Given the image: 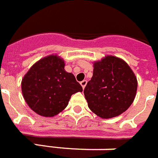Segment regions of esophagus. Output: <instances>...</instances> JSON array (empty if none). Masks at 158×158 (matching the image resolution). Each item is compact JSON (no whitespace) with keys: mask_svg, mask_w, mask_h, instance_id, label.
I'll return each mask as SVG.
<instances>
[{"mask_svg":"<svg viewBox=\"0 0 158 158\" xmlns=\"http://www.w3.org/2000/svg\"><path fill=\"white\" fill-rule=\"evenodd\" d=\"M86 84H87V81H86V80L82 81H81V86H82L83 89H84V88H85V85H86Z\"/></svg>","mask_w":158,"mask_h":158,"instance_id":"obj_1","label":"esophagus"}]
</instances>
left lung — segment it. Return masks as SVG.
I'll return each mask as SVG.
<instances>
[{
    "label": "left lung",
    "instance_id": "left-lung-1",
    "mask_svg": "<svg viewBox=\"0 0 158 158\" xmlns=\"http://www.w3.org/2000/svg\"><path fill=\"white\" fill-rule=\"evenodd\" d=\"M93 77L84 89L90 110L103 119L119 116L135 98L138 81L123 59L107 55L93 63Z\"/></svg>",
    "mask_w": 158,
    "mask_h": 158
}]
</instances>
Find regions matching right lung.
<instances>
[{"label": "right lung", "mask_w": 158, "mask_h": 158, "mask_svg": "<svg viewBox=\"0 0 158 158\" xmlns=\"http://www.w3.org/2000/svg\"><path fill=\"white\" fill-rule=\"evenodd\" d=\"M64 67L59 55H48L36 62L23 77V96L36 114L55 117L68 106L72 94L82 92L74 75Z\"/></svg>", "instance_id": "right-lung-1"}]
</instances>
